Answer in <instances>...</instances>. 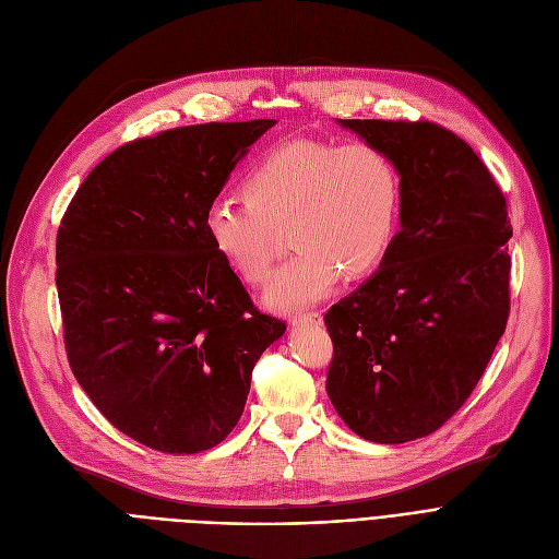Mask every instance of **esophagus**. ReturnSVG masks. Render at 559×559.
Returning a JSON list of instances; mask_svg holds the SVG:
<instances>
[{
	"label": "esophagus",
	"instance_id": "obj_1",
	"mask_svg": "<svg viewBox=\"0 0 559 559\" xmlns=\"http://www.w3.org/2000/svg\"><path fill=\"white\" fill-rule=\"evenodd\" d=\"M321 314L319 312H304L292 317V326H319Z\"/></svg>",
	"mask_w": 559,
	"mask_h": 559
}]
</instances>
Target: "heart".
Returning <instances> with one entry per match:
<instances>
[{"label":"heart","instance_id":"heart-1","mask_svg":"<svg viewBox=\"0 0 559 559\" xmlns=\"http://www.w3.org/2000/svg\"><path fill=\"white\" fill-rule=\"evenodd\" d=\"M245 192L205 205L203 233L235 274L260 285L270 274L278 230H289L297 253L264 292V304L276 312L314 306L344 272H373L399 228V171L369 144L287 142L249 171Z\"/></svg>","mask_w":559,"mask_h":559}]
</instances>
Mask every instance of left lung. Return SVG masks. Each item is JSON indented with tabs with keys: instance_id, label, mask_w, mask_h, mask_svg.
<instances>
[{
	"instance_id": "8db88e82",
	"label": "left lung",
	"mask_w": 559,
	"mask_h": 559,
	"mask_svg": "<svg viewBox=\"0 0 559 559\" xmlns=\"http://www.w3.org/2000/svg\"><path fill=\"white\" fill-rule=\"evenodd\" d=\"M401 179V230L378 272L324 324L326 392L376 444L435 432L478 385L510 312L508 203L476 152L430 122L337 120Z\"/></svg>"
}]
</instances>
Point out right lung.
Here are the masks:
<instances>
[{
  "instance_id": "1",
  "label": "right lung",
  "mask_w": 559,
  "mask_h": 559,
  "mask_svg": "<svg viewBox=\"0 0 559 559\" xmlns=\"http://www.w3.org/2000/svg\"><path fill=\"white\" fill-rule=\"evenodd\" d=\"M274 124L129 142L87 174L58 228L70 367L99 413L150 449L217 447L242 417L253 365L285 333L203 233L205 205Z\"/></svg>"
}]
</instances>
